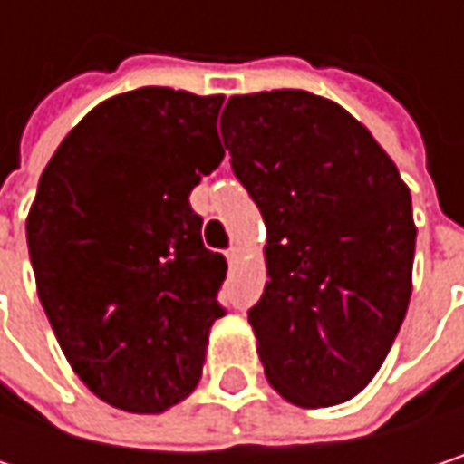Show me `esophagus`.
Instances as JSON below:
<instances>
[{
  "label": "esophagus",
  "mask_w": 464,
  "mask_h": 464,
  "mask_svg": "<svg viewBox=\"0 0 464 464\" xmlns=\"http://www.w3.org/2000/svg\"><path fill=\"white\" fill-rule=\"evenodd\" d=\"M226 257H228V263H236V260H238V246H231V249H228V252H226Z\"/></svg>",
  "instance_id": "esophagus-1"
}]
</instances>
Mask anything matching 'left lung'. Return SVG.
I'll use <instances>...</instances> for the list:
<instances>
[{
    "label": "left lung",
    "mask_w": 464,
    "mask_h": 464,
    "mask_svg": "<svg viewBox=\"0 0 464 464\" xmlns=\"http://www.w3.org/2000/svg\"><path fill=\"white\" fill-rule=\"evenodd\" d=\"M220 134L268 231V282L249 309L266 376L295 406L343 403L409 309L411 193L365 126L306 91L231 96Z\"/></svg>",
    "instance_id": "1"
}]
</instances>
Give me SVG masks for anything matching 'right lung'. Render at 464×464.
<instances>
[{
  "mask_svg": "<svg viewBox=\"0 0 464 464\" xmlns=\"http://www.w3.org/2000/svg\"><path fill=\"white\" fill-rule=\"evenodd\" d=\"M223 96L140 88L91 110L53 152L26 220L50 327L104 403L160 414L204 368L228 263L190 190L226 150Z\"/></svg>",
  "mask_w": 464,
  "mask_h": 464,
  "instance_id": "add662e5",
  "label": "right lung"
}]
</instances>
